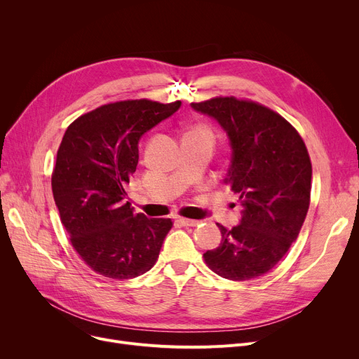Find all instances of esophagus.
I'll use <instances>...</instances> for the list:
<instances>
[{
    "label": "esophagus",
    "instance_id": "34e87169",
    "mask_svg": "<svg viewBox=\"0 0 359 359\" xmlns=\"http://www.w3.org/2000/svg\"><path fill=\"white\" fill-rule=\"evenodd\" d=\"M177 221H179V224L184 225V227H195V225L199 224V222L195 221V219H187V218H179Z\"/></svg>",
    "mask_w": 359,
    "mask_h": 359
}]
</instances>
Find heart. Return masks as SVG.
I'll return each mask as SVG.
<instances>
[{"instance_id":"heart-1","label":"heart","mask_w":359,"mask_h":359,"mask_svg":"<svg viewBox=\"0 0 359 359\" xmlns=\"http://www.w3.org/2000/svg\"><path fill=\"white\" fill-rule=\"evenodd\" d=\"M191 135H208V132H206L203 128L201 126H195V128H191L189 130H187L186 137H191Z\"/></svg>"}]
</instances>
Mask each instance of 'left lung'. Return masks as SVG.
Wrapping results in <instances>:
<instances>
[{
	"mask_svg": "<svg viewBox=\"0 0 359 359\" xmlns=\"http://www.w3.org/2000/svg\"><path fill=\"white\" fill-rule=\"evenodd\" d=\"M217 121L231 148L224 183L240 198L241 218L231 230L217 224L221 243L203 253L206 265L231 280L269 272L303 227L311 191V163L298 132L273 110L234 97L191 103Z\"/></svg>",
	"mask_w": 359,
	"mask_h": 359,
	"instance_id": "8db88e82",
	"label": "left lung"
}]
</instances>
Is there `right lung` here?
Returning a JSON list of instances; mask_svg holds the SVG:
<instances>
[{"label": "right lung", "instance_id": "obj_1", "mask_svg": "<svg viewBox=\"0 0 359 359\" xmlns=\"http://www.w3.org/2000/svg\"><path fill=\"white\" fill-rule=\"evenodd\" d=\"M180 104L110 103L65 130L52 175L53 199L74 249L94 272L130 279L156 263L173 222L135 214L125 186L137 170L142 135Z\"/></svg>", "mask_w": 359, "mask_h": 359}]
</instances>
